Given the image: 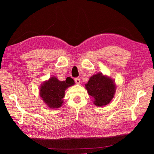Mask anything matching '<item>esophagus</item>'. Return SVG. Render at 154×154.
Listing matches in <instances>:
<instances>
[{
	"instance_id": "obj_1",
	"label": "esophagus",
	"mask_w": 154,
	"mask_h": 154,
	"mask_svg": "<svg viewBox=\"0 0 154 154\" xmlns=\"http://www.w3.org/2000/svg\"><path fill=\"white\" fill-rule=\"evenodd\" d=\"M74 81H75L76 84H80V82H81V81H80V79L79 78H76L75 79H74Z\"/></svg>"
}]
</instances>
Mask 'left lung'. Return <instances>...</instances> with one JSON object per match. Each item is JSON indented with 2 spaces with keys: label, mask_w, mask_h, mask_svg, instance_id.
<instances>
[{
  "label": "left lung",
  "mask_w": 154,
  "mask_h": 154,
  "mask_svg": "<svg viewBox=\"0 0 154 154\" xmlns=\"http://www.w3.org/2000/svg\"><path fill=\"white\" fill-rule=\"evenodd\" d=\"M85 85L88 94L94 98V104L97 106L109 104L116 92L114 80L101 73L91 76Z\"/></svg>",
  "instance_id": "left-lung-1"
}]
</instances>
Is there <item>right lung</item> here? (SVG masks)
Returning a JSON list of instances; mask_svg holds the SVG:
<instances>
[{"label":"right lung","instance_id":"obj_1","mask_svg":"<svg viewBox=\"0 0 154 154\" xmlns=\"http://www.w3.org/2000/svg\"><path fill=\"white\" fill-rule=\"evenodd\" d=\"M74 84L73 79L67 78L66 81H60L55 76L44 82L40 88V96L44 103L51 109H58L63 103L65 91Z\"/></svg>","mask_w":154,"mask_h":154}]
</instances>
